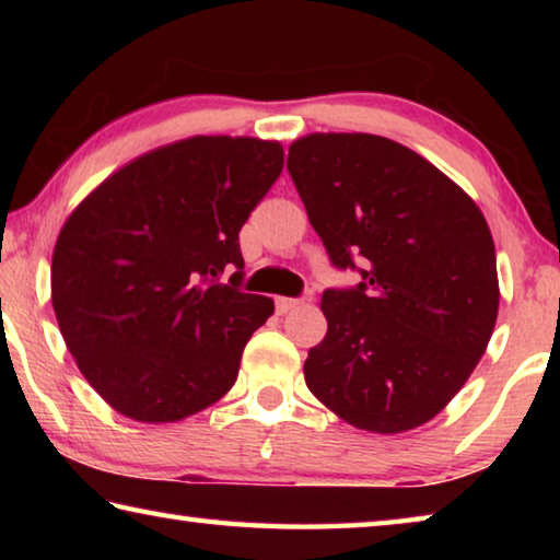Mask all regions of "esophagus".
Returning a JSON list of instances; mask_svg holds the SVG:
<instances>
[{"label": "esophagus", "instance_id": "34e87169", "mask_svg": "<svg viewBox=\"0 0 560 560\" xmlns=\"http://www.w3.org/2000/svg\"><path fill=\"white\" fill-rule=\"evenodd\" d=\"M299 299H287V296H277V311L279 314H289L291 308H296L299 306Z\"/></svg>", "mask_w": 560, "mask_h": 560}]
</instances>
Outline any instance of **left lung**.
<instances>
[{
  "instance_id": "left-lung-1",
  "label": "left lung",
  "mask_w": 560,
  "mask_h": 560,
  "mask_svg": "<svg viewBox=\"0 0 560 560\" xmlns=\"http://www.w3.org/2000/svg\"><path fill=\"white\" fill-rule=\"evenodd\" d=\"M308 222L355 289H328L326 338L308 350V390L358 430L430 422L467 383L494 334L497 252L477 202L395 140L311 132L289 148Z\"/></svg>"
}]
</instances>
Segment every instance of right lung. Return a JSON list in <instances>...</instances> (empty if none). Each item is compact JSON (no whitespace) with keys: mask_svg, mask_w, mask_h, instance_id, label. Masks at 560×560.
<instances>
[{"mask_svg":"<svg viewBox=\"0 0 560 560\" xmlns=\"http://www.w3.org/2000/svg\"><path fill=\"white\" fill-rule=\"evenodd\" d=\"M283 170L277 140L195 136L130 160L63 222L51 303L113 410L163 424L214 405L273 301L244 293L240 230ZM236 268L232 284H217Z\"/></svg>","mask_w":560,"mask_h":560,"instance_id":"right-lung-1","label":"right lung"}]
</instances>
